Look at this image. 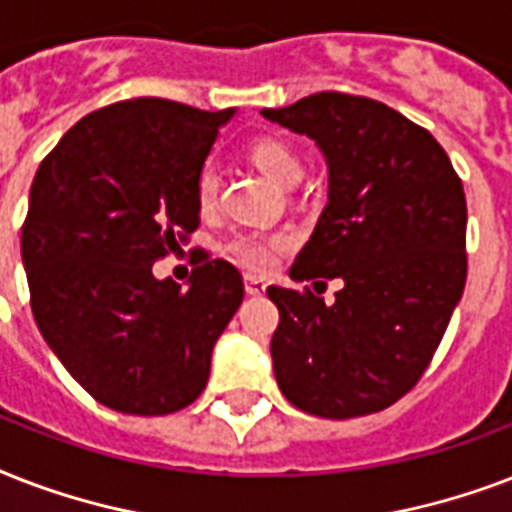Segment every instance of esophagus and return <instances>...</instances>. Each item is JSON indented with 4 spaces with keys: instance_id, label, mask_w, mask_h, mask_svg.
<instances>
[{
    "instance_id": "esophagus-1",
    "label": "esophagus",
    "mask_w": 512,
    "mask_h": 512,
    "mask_svg": "<svg viewBox=\"0 0 512 512\" xmlns=\"http://www.w3.org/2000/svg\"><path fill=\"white\" fill-rule=\"evenodd\" d=\"M264 291H267V283L261 277H245V293L248 296H264Z\"/></svg>"
}]
</instances>
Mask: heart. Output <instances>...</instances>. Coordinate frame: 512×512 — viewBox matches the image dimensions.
<instances>
[{
    "instance_id": "b5f03b06",
    "label": "heart",
    "mask_w": 512,
    "mask_h": 512,
    "mask_svg": "<svg viewBox=\"0 0 512 512\" xmlns=\"http://www.w3.org/2000/svg\"><path fill=\"white\" fill-rule=\"evenodd\" d=\"M248 157L253 165L272 178L280 186H296L304 178V160L301 154L293 149L288 141L280 138H259L253 141L248 149ZM219 186L221 176L219 170L213 165H205L197 176V186H194V197H197V208L202 213L213 211V205L219 200ZM288 248V237L285 235H272V237H259V235H243L235 237L227 245V253L237 264H243L248 269H269L277 261V256Z\"/></svg>"
}]
</instances>
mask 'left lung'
Returning a JSON list of instances; mask_svg holds the SVG:
<instances>
[{
  "instance_id": "1",
  "label": "left lung",
  "mask_w": 512,
  "mask_h": 512,
  "mask_svg": "<svg viewBox=\"0 0 512 512\" xmlns=\"http://www.w3.org/2000/svg\"><path fill=\"white\" fill-rule=\"evenodd\" d=\"M261 117L315 141L328 202L293 280H342L334 304L269 285L277 387L293 406L352 419L406 395L438 350L467 277V205L451 160L390 106L315 93Z\"/></svg>"
}]
</instances>
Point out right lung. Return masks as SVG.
Segmentation results:
<instances>
[{
    "mask_svg": "<svg viewBox=\"0 0 512 512\" xmlns=\"http://www.w3.org/2000/svg\"><path fill=\"white\" fill-rule=\"evenodd\" d=\"M235 109L133 98L87 114L39 165L21 232L31 312L98 403L138 417L189 406L243 301L229 261L181 288L152 264L200 227L194 186Z\"/></svg>",
    "mask_w": 512,
    "mask_h": 512,
    "instance_id": "obj_1",
    "label": "right lung"
}]
</instances>
